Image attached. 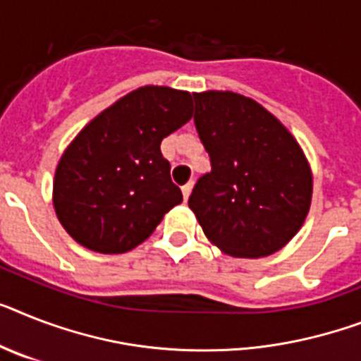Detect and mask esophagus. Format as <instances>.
<instances>
[{
  "label": "esophagus",
  "mask_w": 361,
  "mask_h": 361,
  "mask_svg": "<svg viewBox=\"0 0 361 361\" xmlns=\"http://www.w3.org/2000/svg\"><path fill=\"white\" fill-rule=\"evenodd\" d=\"M192 188H193V183H192V180H190V183H186V184H184L183 188H180V190H183V197H184V201H188V197H190V193H192Z\"/></svg>",
  "instance_id": "obj_1"
}]
</instances>
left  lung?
<instances>
[{
    "label": "left lung",
    "mask_w": 361,
    "mask_h": 361,
    "mask_svg": "<svg viewBox=\"0 0 361 361\" xmlns=\"http://www.w3.org/2000/svg\"><path fill=\"white\" fill-rule=\"evenodd\" d=\"M195 129L212 169L188 204L208 240L236 258L281 251L302 227L312 202V171L297 140L255 99L201 92Z\"/></svg>",
    "instance_id": "1"
}]
</instances>
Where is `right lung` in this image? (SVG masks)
<instances>
[{"mask_svg":"<svg viewBox=\"0 0 361 361\" xmlns=\"http://www.w3.org/2000/svg\"><path fill=\"white\" fill-rule=\"evenodd\" d=\"M190 92L142 86L95 116L68 145L53 180V207L86 249L121 255L147 240L183 201L160 153L192 120Z\"/></svg>","mask_w":361,"mask_h":361,"instance_id":"1","label":"right lung"}]
</instances>
